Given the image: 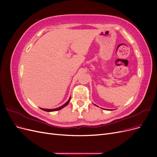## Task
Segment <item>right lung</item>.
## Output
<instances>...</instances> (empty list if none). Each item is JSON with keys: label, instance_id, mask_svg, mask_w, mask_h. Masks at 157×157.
<instances>
[{"label": "right lung", "instance_id": "right-lung-1", "mask_svg": "<svg viewBox=\"0 0 157 157\" xmlns=\"http://www.w3.org/2000/svg\"><path fill=\"white\" fill-rule=\"evenodd\" d=\"M70 99H71V98L69 99V100L66 102L64 105H63L62 106H61V107H58V108H56V109H43V108H40L42 110H43V111H47V112H52V111H58V110H60V109H61L62 108H63V107H65V106H67V105H68V103H69V101H70Z\"/></svg>", "mask_w": 157, "mask_h": 157}]
</instances>
